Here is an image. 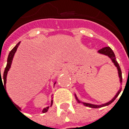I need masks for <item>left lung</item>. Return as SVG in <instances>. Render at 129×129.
<instances>
[{"mask_svg":"<svg viewBox=\"0 0 129 129\" xmlns=\"http://www.w3.org/2000/svg\"><path fill=\"white\" fill-rule=\"evenodd\" d=\"M98 52H99V53L104 54V55H106V56H108L109 58L112 60V61H113V63H114V65L116 66V67H117L118 76H119V78H120V82L121 83L122 82V73H121V69H120L119 65H118V62L116 61V56H115V54H114L113 51H112V49H111L110 47H104V48H103L100 49V50L98 51ZM121 89H120L119 91H118V93H116V95L114 96V98H113L112 100H111L110 101H109L108 103H106V104H104L94 105V104H88V103H83V102H82V104L84 105V106H88V107H90V108H93V109H98V108H101V107H103V106H108V105L111 104L113 102V101L115 100V99L117 98V96L119 95V93H120V92H121ZM75 96H76V100H77V101H78V103H81L80 101L78 100V98L76 97V95H75Z\"/></svg>","mask_w":129,"mask_h":129,"instance_id":"8db88e82","label":"left lung"}]
</instances>
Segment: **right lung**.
<instances>
[{"instance_id": "right-lung-1", "label": "right lung", "mask_w": 129, "mask_h": 129, "mask_svg": "<svg viewBox=\"0 0 129 129\" xmlns=\"http://www.w3.org/2000/svg\"><path fill=\"white\" fill-rule=\"evenodd\" d=\"M20 43V42L18 43V44H17L16 46L14 47V48L12 49L11 51V52L9 53V55H8V60H7L6 67V69H5V71H4V73H3V76H1V69H0V84H1V83H2V79H3L4 83L3 84V86L5 87V90H6V83L7 73H8V71H9V69H10V68H11V63H12V60H13V56H14V54H15V53H16V50H17V48H18V46H19ZM55 83H54V84H55ZM3 84H4V85H3ZM7 95H8V94H7ZM8 98H9V97H8ZM9 99H10V98H9ZM10 100L11 101V99H10ZM12 103H13V101H12ZM13 104L15 105V106H16L18 108H19V107H18V106L16 104ZM52 104H53V100L51 101V106H52ZM19 109H20V108H19ZM48 109H49V106H48V107H46V108H44V109H43L42 112L43 113H46V112L48 111Z\"/></svg>"}]
</instances>
